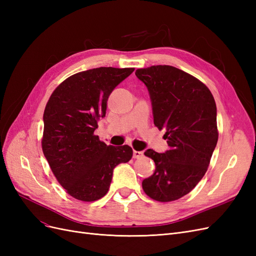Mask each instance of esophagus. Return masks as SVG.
Here are the masks:
<instances>
[{
    "instance_id": "esophagus-1",
    "label": "esophagus",
    "mask_w": 256,
    "mask_h": 256,
    "mask_svg": "<svg viewBox=\"0 0 256 256\" xmlns=\"http://www.w3.org/2000/svg\"><path fill=\"white\" fill-rule=\"evenodd\" d=\"M144 152H138V150H134V158L136 159H140L143 157Z\"/></svg>"
}]
</instances>
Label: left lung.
Segmentation results:
<instances>
[{"mask_svg":"<svg viewBox=\"0 0 256 256\" xmlns=\"http://www.w3.org/2000/svg\"><path fill=\"white\" fill-rule=\"evenodd\" d=\"M136 76L148 88L154 124L166 129L170 146L164 154L144 152L156 170L142 187L150 198L172 202L188 194L210 164L219 136L214 99L203 82L173 66L136 69Z\"/></svg>","mask_w":256,"mask_h":256,"instance_id":"8db88e82","label":"left lung"}]
</instances>
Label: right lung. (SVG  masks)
Masks as SVG:
<instances>
[{"instance_id":"1","label":"right lung","mask_w":256,"mask_h":256,"mask_svg":"<svg viewBox=\"0 0 256 256\" xmlns=\"http://www.w3.org/2000/svg\"><path fill=\"white\" fill-rule=\"evenodd\" d=\"M134 70L100 67L74 74L53 90L46 106L42 152L60 184L76 200L104 196L113 168L132 158L130 146L106 145L94 131L112 90Z\"/></svg>"}]
</instances>
